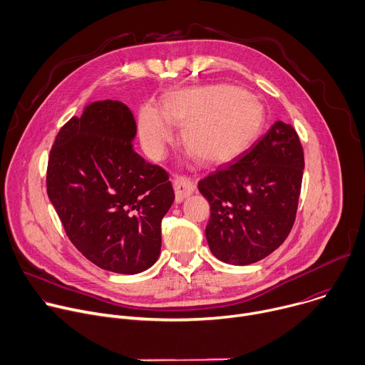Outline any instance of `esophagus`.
I'll return each mask as SVG.
<instances>
[{
    "label": "esophagus",
    "mask_w": 365,
    "mask_h": 365,
    "mask_svg": "<svg viewBox=\"0 0 365 365\" xmlns=\"http://www.w3.org/2000/svg\"><path fill=\"white\" fill-rule=\"evenodd\" d=\"M173 187H175V192H176V202H182L185 197H187L190 193H193L195 183L187 176L175 175Z\"/></svg>",
    "instance_id": "1"
}]
</instances>
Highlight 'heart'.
<instances>
[{"instance_id":"1","label":"heart","mask_w":365,"mask_h":365,"mask_svg":"<svg viewBox=\"0 0 365 365\" xmlns=\"http://www.w3.org/2000/svg\"><path fill=\"white\" fill-rule=\"evenodd\" d=\"M263 107L242 89L230 85L186 88L170 93L165 113L153 106L138 115L140 140L145 151L160 158L173 140V124L183 125V144L206 165L230 162L258 137Z\"/></svg>"}]
</instances>
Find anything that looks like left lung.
Wrapping results in <instances>:
<instances>
[{"mask_svg": "<svg viewBox=\"0 0 365 365\" xmlns=\"http://www.w3.org/2000/svg\"><path fill=\"white\" fill-rule=\"evenodd\" d=\"M304 158L296 130L277 121L232 162L197 183L211 206L205 234L224 263L247 266L279 248L292 231Z\"/></svg>", "mask_w": 365, "mask_h": 365, "instance_id": "1", "label": "left lung"}]
</instances>
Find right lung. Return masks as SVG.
Masks as SVG:
<instances>
[{"label":"right lung","mask_w":365,"mask_h":365,"mask_svg":"<svg viewBox=\"0 0 365 365\" xmlns=\"http://www.w3.org/2000/svg\"><path fill=\"white\" fill-rule=\"evenodd\" d=\"M135 133L125 103L92 102L58 133L46 175L71 242L98 267L120 274L158 262L162 220L175 200L168 172L134 151Z\"/></svg>","instance_id":"obj_1"}]
</instances>
